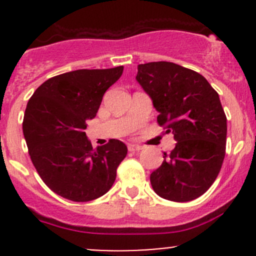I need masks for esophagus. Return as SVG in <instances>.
<instances>
[{
  "label": "esophagus",
  "mask_w": 256,
  "mask_h": 256,
  "mask_svg": "<svg viewBox=\"0 0 256 256\" xmlns=\"http://www.w3.org/2000/svg\"><path fill=\"white\" fill-rule=\"evenodd\" d=\"M128 148L130 152H138V151H141L144 147L140 146V144H128Z\"/></svg>",
  "instance_id": "34e87169"
}]
</instances>
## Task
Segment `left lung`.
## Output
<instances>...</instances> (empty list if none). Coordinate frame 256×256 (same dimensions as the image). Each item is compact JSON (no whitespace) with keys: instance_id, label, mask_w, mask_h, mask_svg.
<instances>
[{"instance_id":"8db88e82","label":"left lung","mask_w":256,"mask_h":256,"mask_svg":"<svg viewBox=\"0 0 256 256\" xmlns=\"http://www.w3.org/2000/svg\"><path fill=\"white\" fill-rule=\"evenodd\" d=\"M136 80L158 112L157 122L176 147L150 176L160 197L190 202L209 190L223 164L226 116L207 79L171 62L138 64Z\"/></svg>"}]
</instances>
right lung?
I'll use <instances>...</instances> for the list:
<instances>
[{"label":"right lung","mask_w":256,"mask_h":256,"mask_svg":"<svg viewBox=\"0 0 256 256\" xmlns=\"http://www.w3.org/2000/svg\"><path fill=\"white\" fill-rule=\"evenodd\" d=\"M122 72L120 66L56 76L28 100L23 118L28 154L43 182L60 197L88 202L104 196L115 182L128 147L112 138L94 150L84 130Z\"/></svg>","instance_id":"obj_1"}]
</instances>
